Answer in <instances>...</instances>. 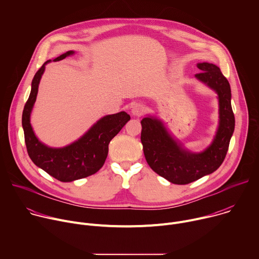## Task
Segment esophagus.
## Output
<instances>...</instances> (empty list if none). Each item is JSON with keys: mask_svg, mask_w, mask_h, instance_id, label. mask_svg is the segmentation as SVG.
<instances>
[{"mask_svg": "<svg viewBox=\"0 0 259 259\" xmlns=\"http://www.w3.org/2000/svg\"><path fill=\"white\" fill-rule=\"evenodd\" d=\"M143 109H144V105H143V104H141V103L136 102V103H134V104L132 105L131 113H132V115H133V116H137V117H139V116L143 113Z\"/></svg>", "mask_w": 259, "mask_h": 259, "instance_id": "1", "label": "esophagus"}]
</instances>
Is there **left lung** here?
Masks as SVG:
<instances>
[{"instance_id": "8db88e82", "label": "left lung", "mask_w": 259, "mask_h": 259, "mask_svg": "<svg viewBox=\"0 0 259 259\" xmlns=\"http://www.w3.org/2000/svg\"><path fill=\"white\" fill-rule=\"evenodd\" d=\"M197 67L196 78L215 90L219 99V127L212 144L201 154L182 149L154 118L142 119L141 143L145 160L160 176L175 184H188L211 174L223 164L235 130V116L231 103V86L220 68L203 62Z\"/></svg>"}]
</instances>
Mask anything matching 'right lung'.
<instances>
[{
  "mask_svg": "<svg viewBox=\"0 0 259 259\" xmlns=\"http://www.w3.org/2000/svg\"><path fill=\"white\" fill-rule=\"evenodd\" d=\"M72 53L73 51H67L54 61H59ZM49 61H46L35 72L31 82V91L22 113L24 141L27 154L36 166L59 181L69 182L95 174L103 166L109 141L121 131L130 120V116L125 112L105 116L78 141L62 149H52L40 142L32 131L29 116L38 94L45 64Z\"/></svg>",
  "mask_w": 259,
  "mask_h": 259,
  "instance_id": "obj_1",
  "label": "right lung"
}]
</instances>
